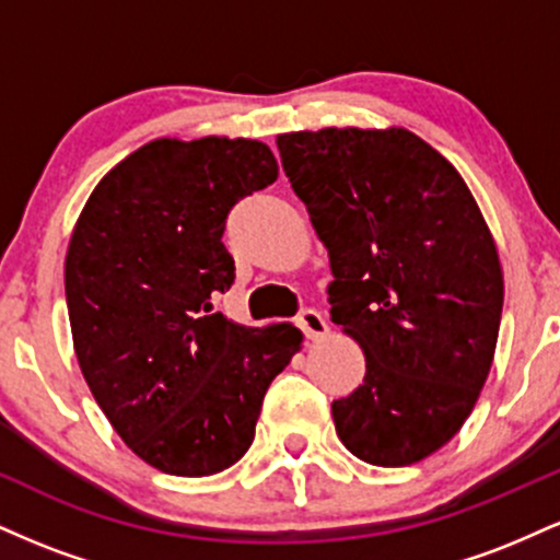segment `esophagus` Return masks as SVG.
Listing matches in <instances>:
<instances>
[{
	"label": "esophagus",
	"instance_id": "obj_1",
	"mask_svg": "<svg viewBox=\"0 0 560 560\" xmlns=\"http://www.w3.org/2000/svg\"><path fill=\"white\" fill-rule=\"evenodd\" d=\"M298 326L302 331H305L307 339L326 337V331H329V324H326V318L320 316L318 311H313V307H305V311H300Z\"/></svg>",
	"mask_w": 560,
	"mask_h": 560
}]
</instances>
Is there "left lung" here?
Wrapping results in <instances>:
<instances>
[{
	"label": "left lung",
	"instance_id": "8db88e82",
	"mask_svg": "<svg viewBox=\"0 0 560 560\" xmlns=\"http://www.w3.org/2000/svg\"><path fill=\"white\" fill-rule=\"evenodd\" d=\"M289 184L329 249L331 320L365 355L331 402L339 440L374 466L419 464L479 400L498 345L503 271L477 199L405 128L276 139Z\"/></svg>",
	"mask_w": 560,
	"mask_h": 560
}]
</instances>
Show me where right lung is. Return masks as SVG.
Returning a JSON list of instances; mask_svg holds the SVG:
<instances>
[{
	"mask_svg": "<svg viewBox=\"0 0 560 560\" xmlns=\"http://www.w3.org/2000/svg\"><path fill=\"white\" fill-rule=\"evenodd\" d=\"M279 176L262 141L155 139L94 186L66 255L81 374L144 464L210 477L255 440L262 397L302 345L292 324L213 313L234 284L229 210Z\"/></svg>",
	"mask_w": 560,
	"mask_h": 560,
	"instance_id": "right-lung-1",
	"label": "right lung"
}]
</instances>
